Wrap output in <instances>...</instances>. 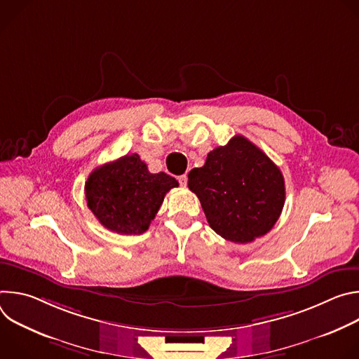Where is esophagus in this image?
<instances>
[{"mask_svg":"<svg viewBox=\"0 0 359 359\" xmlns=\"http://www.w3.org/2000/svg\"><path fill=\"white\" fill-rule=\"evenodd\" d=\"M177 180H179L180 186H186V184H187V176H186V175L179 176V177H177Z\"/></svg>","mask_w":359,"mask_h":359,"instance_id":"1","label":"esophagus"}]
</instances>
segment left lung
Wrapping results in <instances>:
<instances>
[{
	"label": "left lung",
	"instance_id": "1",
	"mask_svg": "<svg viewBox=\"0 0 359 359\" xmlns=\"http://www.w3.org/2000/svg\"><path fill=\"white\" fill-rule=\"evenodd\" d=\"M210 227L233 243H250L269 233L285 200L281 170L241 135L213 149L201 168L189 173Z\"/></svg>",
	"mask_w": 359,
	"mask_h": 359
}]
</instances>
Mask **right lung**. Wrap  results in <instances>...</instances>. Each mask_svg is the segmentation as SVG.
<instances>
[{"label": "right lung", "instance_id": "right-lung-1", "mask_svg": "<svg viewBox=\"0 0 359 359\" xmlns=\"http://www.w3.org/2000/svg\"><path fill=\"white\" fill-rule=\"evenodd\" d=\"M175 177L150 173L139 155H126L96 168L85 183L88 208L99 223L119 234H142L159 212Z\"/></svg>", "mask_w": 359, "mask_h": 359}]
</instances>
